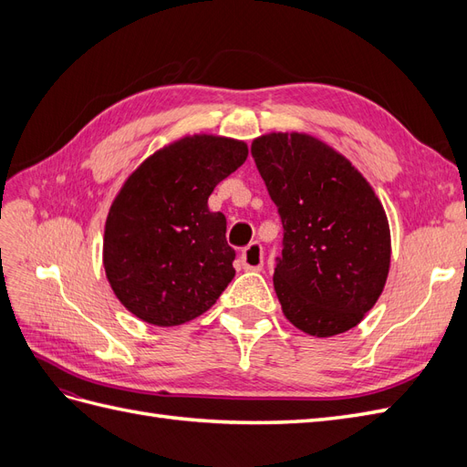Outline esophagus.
<instances>
[{"instance_id":"34e87169","label":"esophagus","mask_w":467,"mask_h":467,"mask_svg":"<svg viewBox=\"0 0 467 467\" xmlns=\"http://www.w3.org/2000/svg\"><path fill=\"white\" fill-rule=\"evenodd\" d=\"M263 261H265V253H263V245L259 242L249 244L242 251V255H239V263H242L245 271H261Z\"/></svg>"}]
</instances>
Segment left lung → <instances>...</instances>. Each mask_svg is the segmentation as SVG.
<instances>
[{
    "label": "left lung",
    "mask_w": 467,
    "mask_h": 467,
    "mask_svg": "<svg viewBox=\"0 0 467 467\" xmlns=\"http://www.w3.org/2000/svg\"><path fill=\"white\" fill-rule=\"evenodd\" d=\"M251 155L278 208L275 290L286 319L314 337L358 325L389 271V225L376 192L341 153L307 134L253 140Z\"/></svg>",
    "instance_id": "1"
}]
</instances>
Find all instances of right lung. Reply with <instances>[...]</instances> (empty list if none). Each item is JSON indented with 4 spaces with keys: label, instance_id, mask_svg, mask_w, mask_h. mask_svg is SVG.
Segmentation results:
<instances>
[{
    "label": "right lung",
    "instance_id": "add662e5",
    "mask_svg": "<svg viewBox=\"0 0 467 467\" xmlns=\"http://www.w3.org/2000/svg\"><path fill=\"white\" fill-rule=\"evenodd\" d=\"M245 160L239 140L187 136L126 179L107 216L103 265L112 292L136 317L181 325L202 316L230 285L235 251L208 196Z\"/></svg>",
    "mask_w": 467,
    "mask_h": 467
}]
</instances>
